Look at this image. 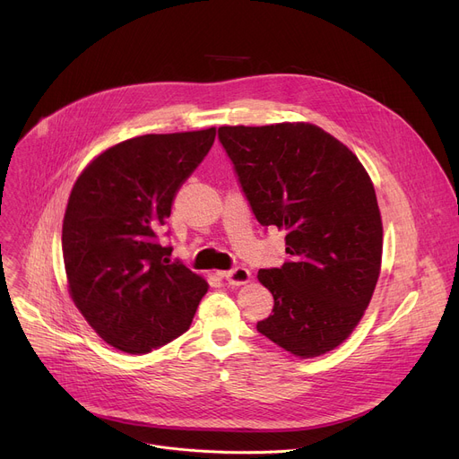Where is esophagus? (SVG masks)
Instances as JSON below:
<instances>
[{
  "label": "esophagus",
  "mask_w": 459,
  "mask_h": 459,
  "mask_svg": "<svg viewBox=\"0 0 459 459\" xmlns=\"http://www.w3.org/2000/svg\"><path fill=\"white\" fill-rule=\"evenodd\" d=\"M220 275H221L223 279H227V282L232 284V286L246 284V282H249V279H251V272H249L247 268H242V266H238V268H234V270H230V272H221Z\"/></svg>",
  "instance_id": "34e87169"
}]
</instances>
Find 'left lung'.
I'll return each mask as SVG.
<instances>
[{
  "mask_svg": "<svg viewBox=\"0 0 459 459\" xmlns=\"http://www.w3.org/2000/svg\"><path fill=\"white\" fill-rule=\"evenodd\" d=\"M217 134L258 223L286 230L290 260L258 272L275 301L258 333L303 359L331 351L363 318L381 270L368 173L346 144L308 123Z\"/></svg>",
  "mask_w": 459,
  "mask_h": 459,
  "instance_id": "left-lung-1",
  "label": "left lung"
}]
</instances>
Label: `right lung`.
I'll list each match as a JSON object with an SVG mask.
<instances>
[{
    "label": "right lung",
    "instance_id": "obj_1",
    "mask_svg": "<svg viewBox=\"0 0 459 459\" xmlns=\"http://www.w3.org/2000/svg\"><path fill=\"white\" fill-rule=\"evenodd\" d=\"M215 128L149 134L96 156L70 191L63 260L72 301L109 346L149 353L189 329L208 282L158 234Z\"/></svg>",
    "mask_w": 459,
    "mask_h": 459
}]
</instances>
